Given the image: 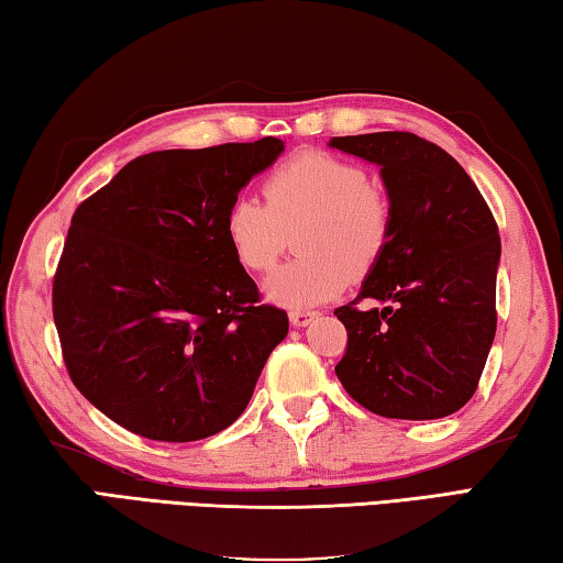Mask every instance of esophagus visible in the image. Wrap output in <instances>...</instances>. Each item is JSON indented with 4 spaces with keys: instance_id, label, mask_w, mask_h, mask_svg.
Listing matches in <instances>:
<instances>
[{
    "instance_id": "esophagus-1",
    "label": "esophagus",
    "mask_w": 563,
    "mask_h": 563,
    "mask_svg": "<svg viewBox=\"0 0 563 563\" xmlns=\"http://www.w3.org/2000/svg\"><path fill=\"white\" fill-rule=\"evenodd\" d=\"M313 318H318V311H291L289 313V321H291V325H296V328H306L309 325Z\"/></svg>"
}]
</instances>
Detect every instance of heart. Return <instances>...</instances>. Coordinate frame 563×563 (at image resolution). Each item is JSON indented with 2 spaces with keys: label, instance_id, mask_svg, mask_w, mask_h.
<instances>
[{
  "label": "heart",
  "instance_id": "obj_1",
  "mask_svg": "<svg viewBox=\"0 0 563 563\" xmlns=\"http://www.w3.org/2000/svg\"><path fill=\"white\" fill-rule=\"evenodd\" d=\"M264 203L238 196L222 216V232L242 269L269 272L289 245L301 254L272 274L267 294L289 309H313L341 294L350 277L377 267L391 235L385 190L350 158L306 150L262 181Z\"/></svg>",
  "mask_w": 563,
  "mask_h": 563
}]
</instances>
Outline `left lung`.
Wrapping results in <instances>:
<instances>
[{
    "label": "left lung",
    "mask_w": 563,
    "mask_h": 563,
    "mask_svg": "<svg viewBox=\"0 0 563 563\" xmlns=\"http://www.w3.org/2000/svg\"><path fill=\"white\" fill-rule=\"evenodd\" d=\"M331 146L377 164L391 206L385 254L357 299L335 309L347 331L335 375L379 417H449L478 389L495 338L497 222L463 166L417 134L333 136Z\"/></svg>",
    "instance_id": "left-lung-1"
}]
</instances>
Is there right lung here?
I'll return each instance as SVG.
<instances>
[{
    "label": "right lung",
    "mask_w": 563,
    "mask_h": 563,
    "mask_svg": "<svg viewBox=\"0 0 563 563\" xmlns=\"http://www.w3.org/2000/svg\"><path fill=\"white\" fill-rule=\"evenodd\" d=\"M282 152L264 136L136 156L73 213L53 321L73 385L126 431L186 443L228 429L289 333L222 232Z\"/></svg>",
    "instance_id": "1"
}]
</instances>
